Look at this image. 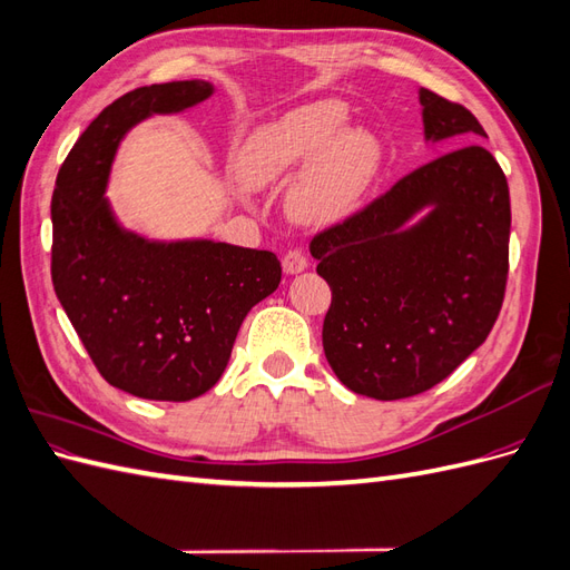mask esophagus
Listing matches in <instances>:
<instances>
[{"label": "esophagus", "mask_w": 570, "mask_h": 570, "mask_svg": "<svg viewBox=\"0 0 570 570\" xmlns=\"http://www.w3.org/2000/svg\"><path fill=\"white\" fill-rule=\"evenodd\" d=\"M306 266H308V258L299 249H289L283 258V268H285L287 275H297V273L306 271Z\"/></svg>", "instance_id": "1"}]
</instances>
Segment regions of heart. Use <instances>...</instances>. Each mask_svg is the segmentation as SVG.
Segmentation results:
<instances>
[{"mask_svg":"<svg viewBox=\"0 0 570 570\" xmlns=\"http://www.w3.org/2000/svg\"><path fill=\"white\" fill-rule=\"evenodd\" d=\"M347 105L316 99L254 128L235 154V174L249 189L289 185L287 209L304 223H333L366 199L381 174L383 145L364 126L344 128Z\"/></svg>","mask_w":570,"mask_h":570,"instance_id":"1","label":"heart"}]
</instances>
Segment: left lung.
Listing matches in <instances>:
<instances>
[{"label": "left lung", "instance_id": "8db88e82", "mask_svg": "<svg viewBox=\"0 0 570 570\" xmlns=\"http://www.w3.org/2000/svg\"><path fill=\"white\" fill-rule=\"evenodd\" d=\"M419 101L425 142L488 137L461 105L425 88ZM509 233L502 168L482 145H465L316 235L312 256L333 289L323 352L340 383L392 402L444 381L499 316Z\"/></svg>", "mask_w": 570, "mask_h": 570}]
</instances>
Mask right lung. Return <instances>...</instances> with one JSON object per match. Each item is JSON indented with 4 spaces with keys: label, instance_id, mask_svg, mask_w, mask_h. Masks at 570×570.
<instances>
[{
    "label": "right lung",
    "instance_id": "obj_1",
    "mask_svg": "<svg viewBox=\"0 0 570 570\" xmlns=\"http://www.w3.org/2000/svg\"><path fill=\"white\" fill-rule=\"evenodd\" d=\"M212 95L209 80H176L116 99L68 151L51 197L57 297L105 381L142 400L187 402L212 390L245 316L281 285L273 252L147 239L120 226L107 199L124 137Z\"/></svg>",
    "mask_w": 570,
    "mask_h": 570
}]
</instances>
